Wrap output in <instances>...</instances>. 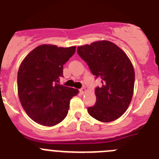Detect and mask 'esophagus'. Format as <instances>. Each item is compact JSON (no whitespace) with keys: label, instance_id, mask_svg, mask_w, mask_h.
Returning <instances> with one entry per match:
<instances>
[{"label":"esophagus","instance_id":"esophagus-1","mask_svg":"<svg viewBox=\"0 0 159 159\" xmlns=\"http://www.w3.org/2000/svg\"><path fill=\"white\" fill-rule=\"evenodd\" d=\"M80 92L81 94H84V93H85V92H86V89H85L84 88H82L80 90Z\"/></svg>","mask_w":159,"mask_h":159}]
</instances>
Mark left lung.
<instances>
[{
    "instance_id": "left-lung-1",
    "label": "left lung",
    "mask_w": 159,
    "mask_h": 159,
    "mask_svg": "<svg viewBox=\"0 0 159 159\" xmlns=\"http://www.w3.org/2000/svg\"><path fill=\"white\" fill-rule=\"evenodd\" d=\"M77 52L102 83L95 90V104L88 108L90 116L104 123L121 117L134 93V70L127 54L108 40L80 46Z\"/></svg>"
}]
</instances>
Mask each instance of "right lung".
Returning <instances> with one entry per match:
<instances>
[{
  "label": "right lung",
  "mask_w": 159,
  "mask_h": 159,
  "mask_svg": "<svg viewBox=\"0 0 159 159\" xmlns=\"http://www.w3.org/2000/svg\"><path fill=\"white\" fill-rule=\"evenodd\" d=\"M75 46L42 44L26 56L17 73L18 95L24 110L36 123L52 127L67 116L70 100L79 91L59 84L64 64Z\"/></svg>",
  "instance_id": "obj_1"
}]
</instances>
